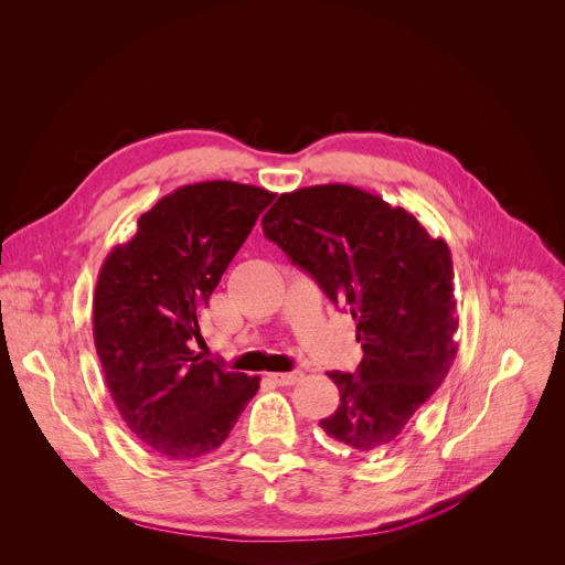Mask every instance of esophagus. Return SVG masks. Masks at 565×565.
Masks as SVG:
<instances>
[{
  "mask_svg": "<svg viewBox=\"0 0 565 565\" xmlns=\"http://www.w3.org/2000/svg\"><path fill=\"white\" fill-rule=\"evenodd\" d=\"M268 377L277 384V386H295L299 382L301 374L299 372H273Z\"/></svg>",
  "mask_w": 565,
  "mask_h": 565,
  "instance_id": "esophagus-1",
  "label": "esophagus"
}]
</instances>
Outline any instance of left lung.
Instances as JSON below:
<instances>
[{"label":"left lung","mask_w":565,"mask_h":565,"mask_svg":"<svg viewBox=\"0 0 565 565\" xmlns=\"http://www.w3.org/2000/svg\"><path fill=\"white\" fill-rule=\"evenodd\" d=\"M262 228L356 321L363 359L354 374L328 372L341 404L319 426L356 452L393 446L457 354L448 244L408 211L345 183L279 195Z\"/></svg>","instance_id":"obj_1"}]
</instances>
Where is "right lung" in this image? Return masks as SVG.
<instances>
[{
  "label": "right lung",
  "instance_id": "add662e5",
  "mask_svg": "<svg viewBox=\"0 0 565 565\" xmlns=\"http://www.w3.org/2000/svg\"><path fill=\"white\" fill-rule=\"evenodd\" d=\"M275 200L264 188L200 181L161 198L106 257L93 337L113 402L132 435L166 459L220 448L259 377L195 354L200 312Z\"/></svg>",
  "mask_w": 565,
  "mask_h": 565
}]
</instances>
